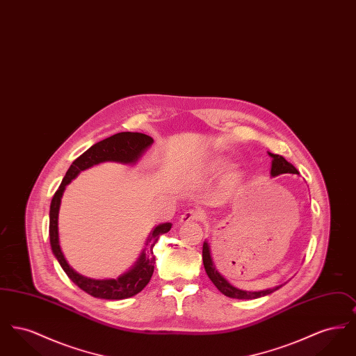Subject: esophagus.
Here are the masks:
<instances>
[{"mask_svg":"<svg viewBox=\"0 0 356 356\" xmlns=\"http://www.w3.org/2000/svg\"><path fill=\"white\" fill-rule=\"evenodd\" d=\"M202 218H203L202 211H199V209H188L180 216V222L186 224V222H191V221L200 220Z\"/></svg>","mask_w":356,"mask_h":356,"instance_id":"obj_1","label":"esophagus"}]
</instances>
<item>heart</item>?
Segmentation results:
<instances>
[{"label":"heart","instance_id":"b5f03b06","mask_svg":"<svg viewBox=\"0 0 356 356\" xmlns=\"http://www.w3.org/2000/svg\"><path fill=\"white\" fill-rule=\"evenodd\" d=\"M225 165V159L224 157H215L209 161V170L216 172L221 170ZM238 170L236 168H228L222 175V186L225 188H234L238 181Z\"/></svg>","mask_w":356,"mask_h":356}]
</instances>
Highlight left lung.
<instances>
[{
    "instance_id": "left-lung-1",
    "label": "left lung",
    "mask_w": 356,
    "mask_h": 356,
    "mask_svg": "<svg viewBox=\"0 0 356 356\" xmlns=\"http://www.w3.org/2000/svg\"><path fill=\"white\" fill-rule=\"evenodd\" d=\"M268 154H270V157L272 159V177L279 176V175H283V173L299 175L298 170H296L292 164H289L283 156L273 154V153L271 152H268ZM203 263L205 272H207L208 277L211 279V282L216 286V288L220 291L221 293H224L225 296L232 298V299L252 300V299H257V298L270 295V293L275 292L276 289H279V288L283 286V284H280V286H276V287L273 288H267V289H263V291H245V289H240V288L232 286V284L221 275L220 272L218 271V268L215 267V263H213L212 254H211V248H209V244H208L207 240L204 241L203 244Z\"/></svg>"
}]
</instances>
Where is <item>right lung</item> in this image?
Instances as JSON below:
<instances>
[{
    "label": "right lung",
    "instance_id": "right-lung-1",
    "mask_svg": "<svg viewBox=\"0 0 356 356\" xmlns=\"http://www.w3.org/2000/svg\"><path fill=\"white\" fill-rule=\"evenodd\" d=\"M153 144L151 136L134 132H121L111 136L102 141L92 145L85 151L80 157H77L68 172L65 173L61 184L56 191L51 199V211H49V238H51V252L56 256L61 268L68 275L69 279L77 286L89 293L93 298L106 299V300H122L135 296L143 288L145 287L154 270V254L153 247L157 243L159 237L167 234L172 228L170 222H163L153 228L145 241V248L141 251L135 264L118 279H92L74 271L67 261L65 256L60 247L58 238V212L64 191L69 183L77 177L83 170L92 168L106 161L120 163L125 165H135L138 159Z\"/></svg>",
    "mask_w": 356,
    "mask_h": 356
}]
</instances>
